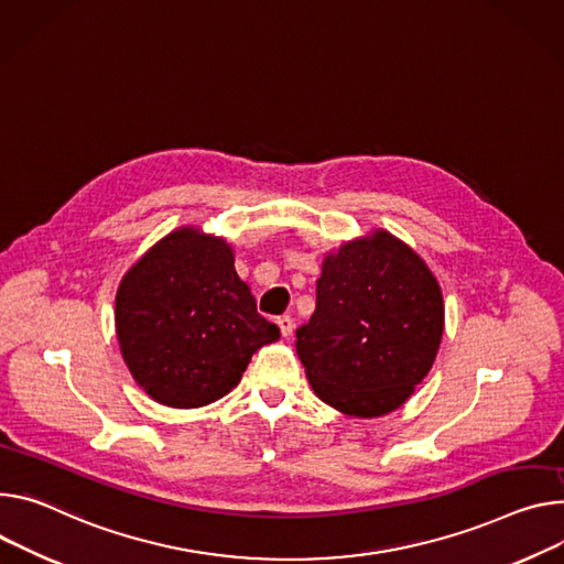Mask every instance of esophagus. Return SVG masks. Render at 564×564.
I'll return each instance as SVG.
<instances>
[{"mask_svg": "<svg viewBox=\"0 0 564 564\" xmlns=\"http://www.w3.org/2000/svg\"><path fill=\"white\" fill-rule=\"evenodd\" d=\"M276 324H279V328H281V335H283V337H288V335L292 333V328H294V322H292V317H290V315L279 317V319H276Z\"/></svg>", "mask_w": 564, "mask_h": 564, "instance_id": "esophagus-1", "label": "esophagus"}]
</instances>
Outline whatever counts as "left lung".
Segmentation results:
<instances>
[{
    "instance_id": "left-lung-1",
    "label": "left lung",
    "mask_w": 564,
    "mask_h": 564,
    "mask_svg": "<svg viewBox=\"0 0 564 564\" xmlns=\"http://www.w3.org/2000/svg\"><path fill=\"white\" fill-rule=\"evenodd\" d=\"M443 317L441 288L421 256L376 231L326 256L296 355L326 404L348 416H382L430 373Z\"/></svg>"
}]
</instances>
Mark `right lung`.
Returning <instances> with one entry per match:
<instances>
[{
    "label": "right lung",
    "mask_w": 564,
    "mask_h": 564,
    "mask_svg": "<svg viewBox=\"0 0 564 564\" xmlns=\"http://www.w3.org/2000/svg\"><path fill=\"white\" fill-rule=\"evenodd\" d=\"M117 337L143 391L191 409L229 393L251 355L281 337L256 311L223 238L177 229L130 268L117 292Z\"/></svg>",
    "instance_id": "right-lung-1"
}]
</instances>
